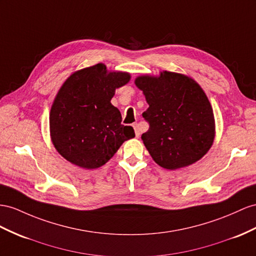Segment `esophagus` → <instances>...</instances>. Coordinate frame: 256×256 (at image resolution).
I'll use <instances>...</instances> for the list:
<instances>
[{
    "label": "esophagus",
    "instance_id": "1",
    "mask_svg": "<svg viewBox=\"0 0 256 256\" xmlns=\"http://www.w3.org/2000/svg\"><path fill=\"white\" fill-rule=\"evenodd\" d=\"M133 128H134V130H135V135H136V137H138V136L140 135V130L138 124L134 123V124H133Z\"/></svg>",
    "mask_w": 256,
    "mask_h": 256
}]
</instances>
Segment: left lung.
Listing matches in <instances>:
<instances>
[{"mask_svg":"<svg viewBox=\"0 0 256 256\" xmlns=\"http://www.w3.org/2000/svg\"><path fill=\"white\" fill-rule=\"evenodd\" d=\"M149 104L142 114L149 130L142 140L156 163L168 170L192 164L211 148L214 116L200 85L184 74L163 71L160 76L135 80Z\"/></svg>","mask_w":256,"mask_h":256,"instance_id":"obj_1","label":"left lung"}]
</instances>
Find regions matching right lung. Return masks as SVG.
Returning <instances> with one entry per match:
<instances>
[{
    "label": "right lung",
    "mask_w": 256,
    "mask_h": 256,
    "mask_svg": "<svg viewBox=\"0 0 256 256\" xmlns=\"http://www.w3.org/2000/svg\"><path fill=\"white\" fill-rule=\"evenodd\" d=\"M130 81L126 72H108L97 64L70 76L55 98L50 114V137L66 160L83 168H97L135 136L132 126L110 100L116 88Z\"/></svg>",
    "instance_id": "obj_1"
}]
</instances>
